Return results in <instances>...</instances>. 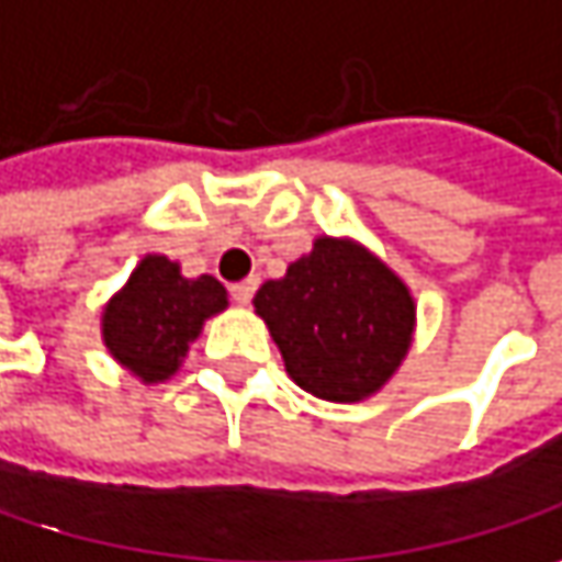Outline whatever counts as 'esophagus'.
<instances>
[{
	"mask_svg": "<svg viewBox=\"0 0 562 562\" xmlns=\"http://www.w3.org/2000/svg\"><path fill=\"white\" fill-rule=\"evenodd\" d=\"M254 292H257V280H254V277H247V280L231 285V299H234L237 305H247V302L254 299Z\"/></svg>",
	"mask_w": 562,
	"mask_h": 562,
	"instance_id": "34e87169",
	"label": "esophagus"
}]
</instances>
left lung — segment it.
Returning a JSON list of instances; mask_svg holds the SVG:
<instances>
[{"mask_svg": "<svg viewBox=\"0 0 562 562\" xmlns=\"http://www.w3.org/2000/svg\"><path fill=\"white\" fill-rule=\"evenodd\" d=\"M285 373L328 402L380 392L412 347L415 299L383 260L353 240L318 237L282 280L254 295Z\"/></svg>", "mask_w": 562, "mask_h": 562, "instance_id": "left-lung-1", "label": "left lung"}]
</instances>
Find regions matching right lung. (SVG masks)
I'll return each mask as SVG.
<instances>
[{"mask_svg":"<svg viewBox=\"0 0 562 562\" xmlns=\"http://www.w3.org/2000/svg\"><path fill=\"white\" fill-rule=\"evenodd\" d=\"M228 308V292L215 277L186 280L179 263L147 254L125 289L102 312L109 353L144 383H164L179 370L205 318Z\"/></svg>","mask_w":562,"mask_h":562,"instance_id":"obj_1","label":"right lung"}]
</instances>
